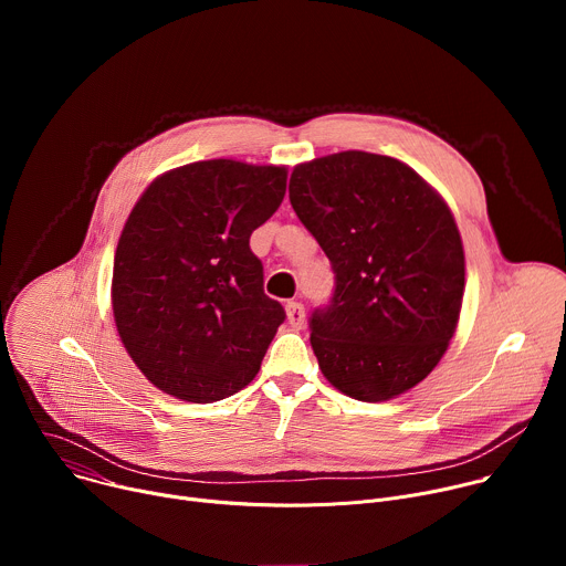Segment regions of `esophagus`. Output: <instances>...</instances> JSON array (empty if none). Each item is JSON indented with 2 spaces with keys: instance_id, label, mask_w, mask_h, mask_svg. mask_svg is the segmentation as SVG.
<instances>
[{
  "instance_id": "esophagus-1",
  "label": "esophagus",
  "mask_w": 566,
  "mask_h": 566,
  "mask_svg": "<svg viewBox=\"0 0 566 566\" xmlns=\"http://www.w3.org/2000/svg\"><path fill=\"white\" fill-rule=\"evenodd\" d=\"M286 317H289V325L300 329L304 325V304L302 302H286Z\"/></svg>"
}]
</instances>
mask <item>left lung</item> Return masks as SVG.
Here are the masks:
<instances>
[{
	"label": "left lung",
	"instance_id": "8db88e82",
	"mask_svg": "<svg viewBox=\"0 0 566 566\" xmlns=\"http://www.w3.org/2000/svg\"><path fill=\"white\" fill-rule=\"evenodd\" d=\"M289 199L336 273L311 347L343 394L378 402L419 385L454 336L465 258L441 195L410 166L338 151L295 166Z\"/></svg>",
	"mask_w": 566,
	"mask_h": 566
}]
</instances>
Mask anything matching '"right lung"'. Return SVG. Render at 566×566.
Segmentation results:
<instances>
[{
  "label": "right lung",
  "instance_id": "obj_1",
  "mask_svg": "<svg viewBox=\"0 0 566 566\" xmlns=\"http://www.w3.org/2000/svg\"><path fill=\"white\" fill-rule=\"evenodd\" d=\"M284 166L197 160L160 175L120 232L112 306L145 378L181 400L244 389L286 313L264 293L251 234L280 208Z\"/></svg>",
  "mask_w": 566,
  "mask_h": 566
}]
</instances>
